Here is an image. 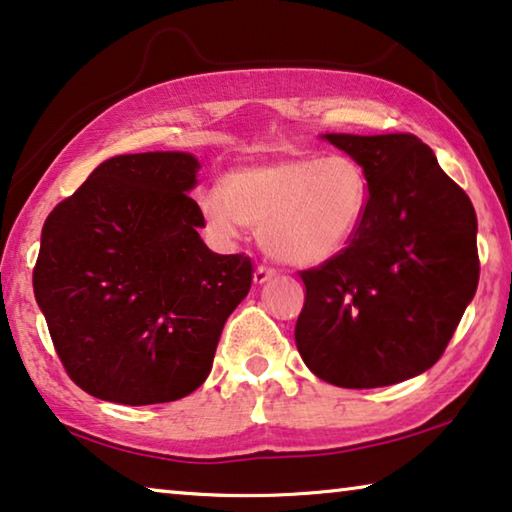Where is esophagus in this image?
Instances as JSON below:
<instances>
[{
    "label": "esophagus",
    "instance_id": "esophagus-1",
    "mask_svg": "<svg viewBox=\"0 0 512 512\" xmlns=\"http://www.w3.org/2000/svg\"><path fill=\"white\" fill-rule=\"evenodd\" d=\"M271 278H276V269H271V266L259 264L257 269H255V282H257V285H262V282L271 280Z\"/></svg>",
    "mask_w": 512,
    "mask_h": 512
}]
</instances>
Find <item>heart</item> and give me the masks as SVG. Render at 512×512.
<instances>
[{"label":"heart","instance_id":"obj_1","mask_svg":"<svg viewBox=\"0 0 512 512\" xmlns=\"http://www.w3.org/2000/svg\"><path fill=\"white\" fill-rule=\"evenodd\" d=\"M370 209V179L352 156H282L241 165L200 197L209 230L234 241L259 230L262 248L278 262L317 266L338 257Z\"/></svg>","mask_w":512,"mask_h":512}]
</instances>
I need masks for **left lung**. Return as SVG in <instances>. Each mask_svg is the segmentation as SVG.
Segmentation results:
<instances>
[{"instance_id":"left-lung-1","label":"left lung","mask_w":512,"mask_h":512,"mask_svg":"<svg viewBox=\"0 0 512 512\" xmlns=\"http://www.w3.org/2000/svg\"><path fill=\"white\" fill-rule=\"evenodd\" d=\"M370 179V209L338 257L301 271L296 347L319 379L342 388L391 386L446 352L480 262L476 211L411 133H326Z\"/></svg>"}]
</instances>
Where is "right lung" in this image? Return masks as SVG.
Instances as JSON below:
<instances>
[{"label": "right lung", "instance_id": "add662e5", "mask_svg": "<svg viewBox=\"0 0 512 512\" xmlns=\"http://www.w3.org/2000/svg\"><path fill=\"white\" fill-rule=\"evenodd\" d=\"M183 151L105 160L41 232L34 296L66 375L98 400L158 404L209 377L253 282L248 255L211 253Z\"/></svg>", "mask_w": 512, "mask_h": 512}]
</instances>
